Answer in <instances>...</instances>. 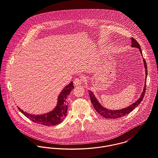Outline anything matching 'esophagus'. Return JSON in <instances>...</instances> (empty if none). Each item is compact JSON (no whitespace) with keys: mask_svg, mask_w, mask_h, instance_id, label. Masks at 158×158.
Returning <instances> with one entry per match:
<instances>
[{"mask_svg":"<svg viewBox=\"0 0 158 158\" xmlns=\"http://www.w3.org/2000/svg\"><path fill=\"white\" fill-rule=\"evenodd\" d=\"M82 83H83V80L81 78H76L73 81V84L75 86H79L81 85Z\"/></svg>","mask_w":158,"mask_h":158,"instance_id":"obj_1","label":"esophagus"}]
</instances>
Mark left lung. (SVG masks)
<instances>
[{"label":"left lung","mask_w":158,"mask_h":158,"mask_svg":"<svg viewBox=\"0 0 158 158\" xmlns=\"http://www.w3.org/2000/svg\"><path fill=\"white\" fill-rule=\"evenodd\" d=\"M131 42H132V45L131 47L133 48H139L140 50V54H142V56H143L142 52L141 50V48L140 45L139 44V43L137 42V40H135V39H134V38H131ZM143 61L144 63V67L145 69V85H144V87H143V92L141 94L140 97L139 98V99H137L134 103H133L132 104L128 106L126 108H124L122 109H119V110H110L104 107L102 105L99 103V102L98 101V100L97 99V98H96L95 95L94 94V93H93V91H89V97L91 99V103L93 104V105L94 106L95 110L103 117H104L105 118L107 119H115V118H121L122 116H125L127 114H129L131 111H132L135 107H137L138 105H139V104L142 102V101L143 99V97L145 96V90H146V82H147V63L146 61L145 60L144 58H143Z\"/></svg>","instance_id":"1"}]
</instances>
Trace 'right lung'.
Returning <instances> with one entry per match:
<instances>
[{
  "label": "right lung",
  "mask_w": 158,
  "mask_h": 158,
  "mask_svg": "<svg viewBox=\"0 0 158 158\" xmlns=\"http://www.w3.org/2000/svg\"><path fill=\"white\" fill-rule=\"evenodd\" d=\"M73 88L74 86L72 81H71L68 85L65 86L58 96L57 103L56 107L52 111L48 113L42 114H34L24 111L18 106V108L27 118L35 123L47 126L56 125L62 123L63 119L67 116V111L68 109L67 98Z\"/></svg>",
  "instance_id": "right-lung-1"
}]
</instances>
